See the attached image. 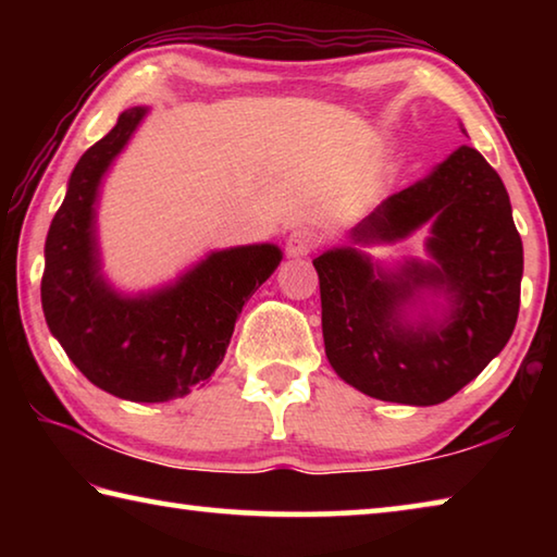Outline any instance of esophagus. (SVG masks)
<instances>
[{
    "label": "esophagus",
    "mask_w": 557,
    "mask_h": 557,
    "mask_svg": "<svg viewBox=\"0 0 557 557\" xmlns=\"http://www.w3.org/2000/svg\"><path fill=\"white\" fill-rule=\"evenodd\" d=\"M317 248V235L307 228H297L289 233L287 252L289 258H307Z\"/></svg>",
    "instance_id": "esophagus-1"
}]
</instances>
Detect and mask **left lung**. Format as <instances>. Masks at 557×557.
<instances>
[{
  "label": "left lung",
  "mask_w": 557,
  "mask_h": 557,
  "mask_svg": "<svg viewBox=\"0 0 557 557\" xmlns=\"http://www.w3.org/2000/svg\"><path fill=\"white\" fill-rule=\"evenodd\" d=\"M418 230L429 231L425 259L372 252ZM348 238L314 260L324 351L338 379L422 408L451 398L502 354L521 305L523 243L502 176L474 147H457L381 201Z\"/></svg>",
  "instance_id": "left-lung-1"
}]
</instances>
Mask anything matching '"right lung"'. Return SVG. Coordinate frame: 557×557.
<instances>
[{
  "mask_svg": "<svg viewBox=\"0 0 557 557\" xmlns=\"http://www.w3.org/2000/svg\"><path fill=\"white\" fill-rule=\"evenodd\" d=\"M149 108L78 159L44 248L41 307L55 342L86 379L115 398L166 403L211 379L248 297L282 262L275 243L209 250L174 280L127 292L106 275L98 209L102 182Z\"/></svg>",
  "mask_w": 557,
  "mask_h": 557,
  "instance_id": "obj_1",
  "label": "right lung"
}]
</instances>
